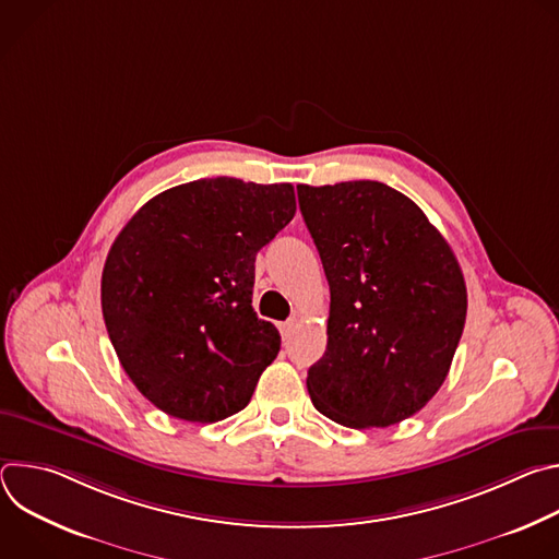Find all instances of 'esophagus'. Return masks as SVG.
Masks as SVG:
<instances>
[{"instance_id": "esophagus-1", "label": "esophagus", "mask_w": 559, "mask_h": 559, "mask_svg": "<svg viewBox=\"0 0 559 559\" xmlns=\"http://www.w3.org/2000/svg\"><path fill=\"white\" fill-rule=\"evenodd\" d=\"M296 328H298V318H289L287 323H283L281 325V334H283V338L287 341V338H292L294 336V332H296Z\"/></svg>"}]
</instances>
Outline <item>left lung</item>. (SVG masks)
<instances>
[{"label": "left lung", "instance_id": "obj_1", "mask_svg": "<svg viewBox=\"0 0 559 559\" xmlns=\"http://www.w3.org/2000/svg\"><path fill=\"white\" fill-rule=\"evenodd\" d=\"M330 283L328 349L307 371L313 407L352 427L418 414L442 386L466 321V285L447 238L378 181L296 186Z\"/></svg>", "mask_w": 559, "mask_h": 559}]
</instances>
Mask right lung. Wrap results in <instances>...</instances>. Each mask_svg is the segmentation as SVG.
I'll return each mask as SVG.
<instances>
[{"label": "right lung", "mask_w": 559, "mask_h": 559, "mask_svg": "<svg viewBox=\"0 0 559 559\" xmlns=\"http://www.w3.org/2000/svg\"><path fill=\"white\" fill-rule=\"evenodd\" d=\"M294 212L289 183L216 177L156 194L119 231L102 274L104 321L156 409L218 423L248 407L281 349L252 307L254 263Z\"/></svg>", "instance_id": "right-lung-1"}]
</instances>
